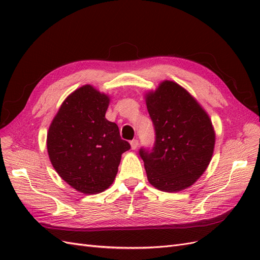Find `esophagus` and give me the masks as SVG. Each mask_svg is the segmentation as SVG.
I'll list each match as a JSON object with an SVG mask.
<instances>
[{
    "mask_svg": "<svg viewBox=\"0 0 260 260\" xmlns=\"http://www.w3.org/2000/svg\"><path fill=\"white\" fill-rule=\"evenodd\" d=\"M130 144H131V148H132V149H136V148H138V145H139V140H138V139L132 140L131 142H130Z\"/></svg>",
    "mask_w": 260,
    "mask_h": 260,
    "instance_id": "1",
    "label": "esophagus"
}]
</instances>
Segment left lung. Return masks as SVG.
Listing matches in <instances>:
<instances>
[{
    "label": "left lung",
    "mask_w": 260,
    "mask_h": 260,
    "mask_svg": "<svg viewBox=\"0 0 260 260\" xmlns=\"http://www.w3.org/2000/svg\"><path fill=\"white\" fill-rule=\"evenodd\" d=\"M155 129L152 149L140 148L148 182L164 192L191 186L206 170L215 147L207 113L182 86L162 81L145 96Z\"/></svg>",
    "instance_id": "1"
}]
</instances>
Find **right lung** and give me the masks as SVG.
Returning <instances> with one entry per match:
<instances>
[{
  "instance_id": "add662e5",
  "label": "right lung",
  "mask_w": 260,
  "mask_h": 260,
  "mask_svg": "<svg viewBox=\"0 0 260 260\" xmlns=\"http://www.w3.org/2000/svg\"><path fill=\"white\" fill-rule=\"evenodd\" d=\"M109 98L90 84L62 102L49 128L46 146L60 178L75 190L98 194L111 185L130 144L105 114Z\"/></svg>"
}]
</instances>
